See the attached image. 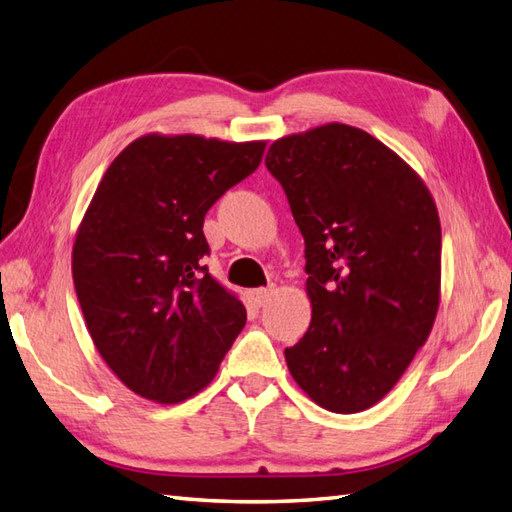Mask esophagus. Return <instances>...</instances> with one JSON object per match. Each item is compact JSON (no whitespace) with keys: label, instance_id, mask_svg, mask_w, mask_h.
<instances>
[{"label":"esophagus","instance_id":"1","mask_svg":"<svg viewBox=\"0 0 512 512\" xmlns=\"http://www.w3.org/2000/svg\"><path fill=\"white\" fill-rule=\"evenodd\" d=\"M273 286H268V288H255V290H248V299H250V303H253L255 308H262L264 303L270 299V295H273Z\"/></svg>","mask_w":512,"mask_h":512}]
</instances>
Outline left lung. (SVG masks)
Listing matches in <instances>:
<instances>
[{
  "label": "left lung",
  "instance_id": "1",
  "mask_svg": "<svg viewBox=\"0 0 512 512\" xmlns=\"http://www.w3.org/2000/svg\"><path fill=\"white\" fill-rule=\"evenodd\" d=\"M266 167L306 242L312 321L286 347L290 374L323 409H369L405 374L436 321V202L405 160L341 123L275 140Z\"/></svg>",
  "mask_w": 512,
  "mask_h": 512
}]
</instances>
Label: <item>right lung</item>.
<instances>
[{
  "instance_id": "add662e5",
  "label": "right lung",
  "mask_w": 512,
  "mask_h": 512,
  "mask_svg": "<svg viewBox=\"0 0 512 512\" xmlns=\"http://www.w3.org/2000/svg\"><path fill=\"white\" fill-rule=\"evenodd\" d=\"M266 143L149 134L107 167L72 250L96 350L123 383L173 405L213 380L246 308L209 275L204 215L253 173Z\"/></svg>"
}]
</instances>
